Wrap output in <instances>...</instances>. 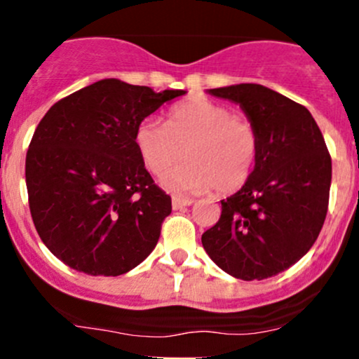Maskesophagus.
<instances>
[{
  "mask_svg": "<svg viewBox=\"0 0 359 359\" xmlns=\"http://www.w3.org/2000/svg\"><path fill=\"white\" fill-rule=\"evenodd\" d=\"M194 201L191 197H184V196H174L172 197V205H174V209H182V208H187V205H191Z\"/></svg>",
  "mask_w": 359,
  "mask_h": 359,
  "instance_id": "esophagus-1",
  "label": "esophagus"
}]
</instances>
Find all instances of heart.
I'll use <instances>...</instances> for the list:
<instances>
[{"instance_id": "heart-1", "label": "heart", "mask_w": 359, "mask_h": 359, "mask_svg": "<svg viewBox=\"0 0 359 359\" xmlns=\"http://www.w3.org/2000/svg\"><path fill=\"white\" fill-rule=\"evenodd\" d=\"M135 147L148 170L180 191L229 194L246 184L258 158L257 131L226 106L189 100L168 111L167 125L147 118L135 130Z\"/></svg>"}]
</instances>
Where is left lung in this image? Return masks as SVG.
Instances as JSON below:
<instances>
[{"instance_id": "8db88e82", "label": "left lung", "mask_w": 359, "mask_h": 359, "mask_svg": "<svg viewBox=\"0 0 359 359\" xmlns=\"http://www.w3.org/2000/svg\"><path fill=\"white\" fill-rule=\"evenodd\" d=\"M238 102L258 137V158L246 184L221 201V217L203 246L226 273L263 280L299 262L323 229L332 163L306 106L259 84L209 89Z\"/></svg>"}]
</instances>
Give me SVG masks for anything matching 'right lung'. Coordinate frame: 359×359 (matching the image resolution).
I'll return each instance as SVG.
<instances>
[{
  "instance_id": "add662e5",
  "label": "right lung",
  "mask_w": 359,
  "mask_h": 359,
  "mask_svg": "<svg viewBox=\"0 0 359 359\" xmlns=\"http://www.w3.org/2000/svg\"><path fill=\"white\" fill-rule=\"evenodd\" d=\"M182 89L102 79L47 111L27 151L28 204L36 233L77 271L118 277L154 251L172 212L135 147V130Z\"/></svg>"
}]
</instances>
